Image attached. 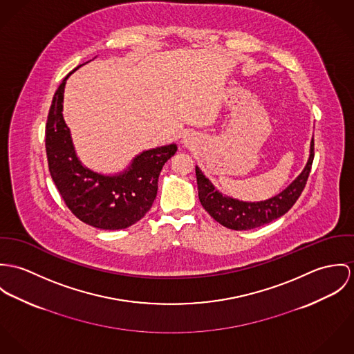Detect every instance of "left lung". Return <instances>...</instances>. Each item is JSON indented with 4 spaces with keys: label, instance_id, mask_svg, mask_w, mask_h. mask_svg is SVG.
<instances>
[{
    "label": "left lung",
    "instance_id": "8db88e82",
    "mask_svg": "<svg viewBox=\"0 0 354 354\" xmlns=\"http://www.w3.org/2000/svg\"><path fill=\"white\" fill-rule=\"evenodd\" d=\"M314 140L311 141V153L303 172L282 193L262 202H243L230 196H221L201 169L196 167L198 196L203 209L221 225L247 231L262 227L283 216L301 196L314 161Z\"/></svg>",
    "mask_w": 354,
    "mask_h": 354
}]
</instances>
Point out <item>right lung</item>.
<instances>
[{
  "label": "right lung",
  "mask_w": 354,
  "mask_h": 354,
  "mask_svg": "<svg viewBox=\"0 0 354 354\" xmlns=\"http://www.w3.org/2000/svg\"><path fill=\"white\" fill-rule=\"evenodd\" d=\"M73 72L61 82L50 106L46 123L48 171L64 202L82 223L109 231L124 230L152 207L161 168L178 148L171 144L145 151L118 176H103L82 167L62 117L64 89Z\"/></svg>",
  "instance_id": "1"
}]
</instances>
